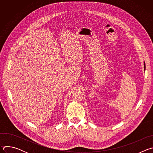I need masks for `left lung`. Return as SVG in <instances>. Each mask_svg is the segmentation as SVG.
<instances>
[{"label":"left lung","mask_w":153,"mask_h":153,"mask_svg":"<svg viewBox=\"0 0 153 153\" xmlns=\"http://www.w3.org/2000/svg\"><path fill=\"white\" fill-rule=\"evenodd\" d=\"M144 65H145L144 67H145V62H144Z\"/></svg>","instance_id":"obj_1"}]
</instances>
